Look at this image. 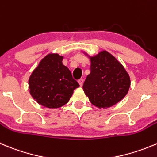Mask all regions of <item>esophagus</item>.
Here are the masks:
<instances>
[{
  "mask_svg": "<svg viewBox=\"0 0 157 157\" xmlns=\"http://www.w3.org/2000/svg\"><path fill=\"white\" fill-rule=\"evenodd\" d=\"M78 83H79V84H80V86H83V79H80V80H78Z\"/></svg>",
  "mask_w": 157,
  "mask_h": 157,
  "instance_id": "1",
  "label": "esophagus"
}]
</instances>
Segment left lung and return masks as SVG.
<instances>
[{
    "label": "left lung",
    "instance_id": "left-lung-1",
    "mask_svg": "<svg viewBox=\"0 0 157 157\" xmlns=\"http://www.w3.org/2000/svg\"><path fill=\"white\" fill-rule=\"evenodd\" d=\"M90 58V74L83 85L92 104L108 108L121 101L130 86L129 74L123 65L107 51Z\"/></svg>",
    "mask_w": 157,
    "mask_h": 157
}]
</instances>
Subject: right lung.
<instances>
[{
  "mask_svg": "<svg viewBox=\"0 0 157 157\" xmlns=\"http://www.w3.org/2000/svg\"><path fill=\"white\" fill-rule=\"evenodd\" d=\"M62 60L63 57L59 54H48L29 78L30 94L42 106L48 108L63 106L69 101L74 90L80 86Z\"/></svg>",
  "mask_w": 157,
  "mask_h": 157,
  "instance_id": "obj_1",
  "label": "right lung"
}]
</instances>
